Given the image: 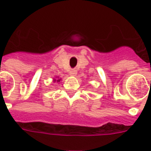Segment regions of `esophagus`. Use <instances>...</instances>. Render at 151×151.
Wrapping results in <instances>:
<instances>
[{
  "mask_svg": "<svg viewBox=\"0 0 151 151\" xmlns=\"http://www.w3.org/2000/svg\"><path fill=\"white\" fill-rule=\"evenodd\" d=\"M76 74H77V70H75V69H71L69 71V75L70 76H75Z\"/></svg>",
  "mask_w": 151,
  "mask_h": 151,
  "instance_id": "obj_1",
  "label": "esophagus"
}]
</instances>
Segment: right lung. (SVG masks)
I'll return each mask as SVG.
<instances>
[{
    "label": "right lung",
    "mask_w": 151,
    "mask_h": 151,
    "mask_svg": "<svg viewBox=\"0 0 151 151\" xmlns=\"http://www.w3.org/2000/svg\"><path fill=\"white\" fill-rule=\"evenodd\" d=\"M60 81H61V78H60L59 77H56V78H53V82H60Z\"/></svg>",
    "instance_id": "right-lung-1"
}]
</instances>
